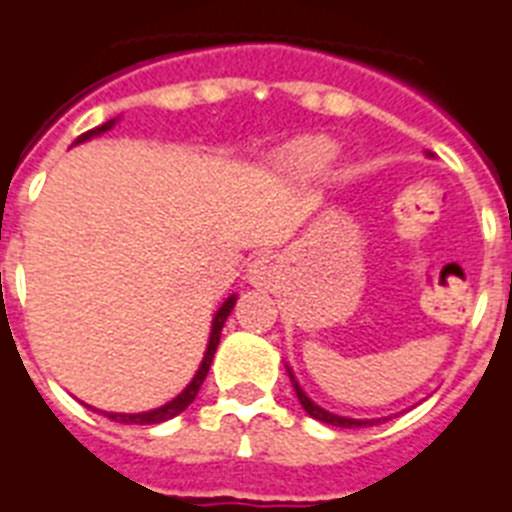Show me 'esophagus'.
<instances>
[{
  "label": "esophagus",
  "instance_id": "1",
  "mask_svg": "<svg viewBox=\"0 0 512 512\" xmlns=\"http://www.w3.org/2000/svg\"><path fill=\"white\" fill-rule=\"evenodd\" d=\"M273 275V260H270V257H257V260H252L250 270H247V281H250L252 286H270Z\"/></svg>",
  "mask_w": 512,
  "mask_h": 512
}]
</instances>
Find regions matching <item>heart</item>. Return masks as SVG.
I'll return each mask as SVG.
<instances>
[{"label": "heart", "instance_id": "heart-1", "mask_svg": "<svg viewBox=\"0 0 512 512\" xmlns=\"http://www.w3.org/2000/svg\"><path fill=\"white\" fill-rule=\"evenodd\" d=\"M337 146L324 136H306V139L293 141L281 159V172L291 182H314L330 172L335 162Z\"/></svg>", "mask_w": 512, "mask_h": 512}]
</instances>
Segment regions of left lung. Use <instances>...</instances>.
Listing matches in <instances>:
<instances>
[{"label": "left lung", "mask_w": 512, "mask_h": 512, "mask_svg": "<svg viewBox=\"0 0 512 512\" xmlns=\"http://www.w3.org/2000/svg\"><path fill=\"white\" fill-rule=\"evenodd\" d=\"M428 157H433V154H428ZM286 371H288V379H291L293 384V391H296V397H299L301 407L306 410V415L314 417V420L319 422H327V425H335V428H368V425H379V422H386L389 417H373V420H355V417H342V415H335V412L324 410V407H319L314 399L306 394L304 389H301V384L296 381V376H293V368L286 363Z\"/></svg>", "instance_id": "8db88e82"}]
</instances>
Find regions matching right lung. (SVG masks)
I'll use <instances>...</instances> for the list:
<instances>
[{
	"mask_svg": "<svg viewBox=\"0 0 512 512\" xmlns=\"http://www.w3.org/2000/svg\"><path fill=\"white\" fill-rule=\"evenodd\" d=\"M115 123H118V118H113V121H108V123H102V126L92 128V131L82 133V136L74 141V146L95 139V136H102V133H108L110 128L115 126ZM234 304H237V293H231L229 299H226L224 304L219 306V311L213 314L211 335H208V345H206V353H203L201 366H198L195 376L190 379V384L185 386V389H182L175 399L164 402L162 407H154V410H146V412H105V417H110V420H115V422H126V425H159V422L172 420V417H177L180 412L188 410L190 404H193V399L198 397V389H201V384L206 381L208 368H211V363H213V353H216V348H219L221 330H224V322L229 319ZM87 407H90V404H87ZM90 410H95V407H90ZM97 412H102V410H97Z\"/></svg>",
	"mask_w": 512,
	"mask_h": 512,
	"instance_id": "obj_1",
	"label": "right lung"
}]
</instances>
